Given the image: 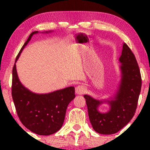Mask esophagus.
I'll return each mask as SVG.
<instances>
[{
  "label": "esophagus",
  "instance_id": "34e87169",
  "mask_svg": "<svg viewBox=\"0 0 150 150\" xmlns=\"http://www.w3.org/2000/svg\"><path fill=\"white\" fill-rule=\"evenodd\" d=\"M85 91H86V88L83 85L77 86L75 89L76 93L79 94V95H82V94H83L85 92Z\"/></svg>",
  "mask_w": 150,
  "mask_h": 150
}]
</instances>
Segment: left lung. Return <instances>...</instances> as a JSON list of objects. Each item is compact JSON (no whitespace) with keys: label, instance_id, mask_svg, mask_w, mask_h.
<instances>
[{"label":"left lung","instance_id":"8db88e82","mask_svg":"<svg viewBox=\"0 0 150 150\" xmlns=\"http://www.w3.org/2000/svg\"><path fill=\"white\" fill-rule=\"evenodd\" d=\"M121 63V81L117 91L110 100H98L84 95L90 122L93 130L102 134L117 132L130 122L134 115L141 89V76L137 59L126 43L123 44ZM110 104L106 113H100L98 107L102 103Z\"/></svg>","mask_w":150,"mask_h":150}]
</instances>
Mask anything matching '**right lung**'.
<instances>
[{"label":"right lung","mask_w":150,"mask_h":150,"mask_svg":"<svg viewBox=\"0 0 150 150\" xmlns=\"http://www.w3.org/2000/svg\"><path fill=\"white\" fill-rule=\"evenodd\" d=\"M46 32V33H50ZM30 33L16 59L12 71L11 95L16 112L22 124L39 135H50L62 127L69 102L75 98V88L66 87L49 93L38 94L30 91L20 83L16 63L34 34Z\"/></svg>","instance_id":"1"}]
</instances>
